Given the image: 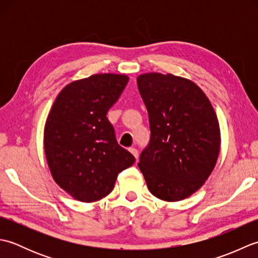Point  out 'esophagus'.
Wrapping results in <instances>:
<instances>
[{
    "mask_svg": "<svg viewBox=\"0 0 258 258\" xmlns=\"http://www.w3.org/2000/svg\"><path fill=\"white\" fill-rule=\"evenodd\" d=\"M130 152L131 153H132V154L136 157V158H138L139 157V151L138 150H136L135 149V147H131V149H130Z\"/></svg>",
    "mask_w": 258,
    "mask_h": 258,
    "instance_id": "obj_1",
    "label": "esophagus"
}]
</instances>
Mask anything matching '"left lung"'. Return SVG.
I'll list each match as a JSON object with an SVG mask.
<instances>
[{
  "mask_svg": "<svg viewBox=\"0 0 258 258\" xmlns=\"http://www.w3.org/2000/svg\"><path fill=\"white\" fill-rule=\"evenodd\" d=\"M138 86L151 128L139 167L157 199L182 201L200 189L215 167L221 146L215 111L187 79L146 73L138 78Z\"/></svg>",
  "mask_w": 258,
  "mask_h": 258,
  "instance_id": "8db88e82",
  "label": "left lung"
}]
</instances>
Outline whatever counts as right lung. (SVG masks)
Returning a JSON list of instances; mask_svg holds the SVG:
<instances>
[{"label":"right lung","instance_id":"add662e5","mask_svg":"<svg viewBox=\"0 0 258 258\" xmlns=\"http://www.w3.org/2000/svg\"><path fill=\"white\" fill-rule=\"evenodd\" d=\"M128 76L95 74L59 92L44 128V151L52 176L73 199L91 203L114 188L118 173L135 157L119 146L106 114Z\"/></svg>","mask_w":258,"mask_h":258}]
</instances>
